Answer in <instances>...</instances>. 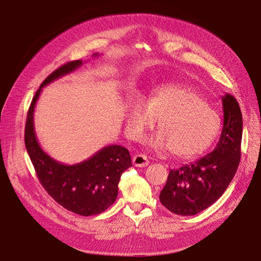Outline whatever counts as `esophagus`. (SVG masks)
<instances>
[{"instance_id":"1","label":"esophagus","mask_w":261,"mask_h":261,"mask_svg":"<svg viewBox=\"0 0 261 261\" xmlns=\"http://www.w3.org/2000/svg\"><path fill=\"white\" fill-rule=\"evenodd\" d=\"M132 163H134L136 167H146V166H148L149 164V160L145 154L138 153V154H135L134 158H132Z\"/></svg>"}]
</instances>
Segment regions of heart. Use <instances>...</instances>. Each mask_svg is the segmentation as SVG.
Listing matches in <instances>:
<instances>
[{"instance_id": "1", "label": "heart", "mask_w": 261, "mask_h": 261, "mask_svg": "<svg viewBox=\"0 0 261 261\" xmlns=\"http://www.w3.org/2000/svg\"><path fill=\"white\" fill-rule=\"evenodd\" d=\"M158 121L159 134L151 140L158 150H171L180 159H193L212 146L221 118L201 94L182 84L156 88L146 104L132 101L126 113L127 134L141 140Z\"/></svg>"}]
</instances>
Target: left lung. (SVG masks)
<instances>
[{"label":"left lung","mask_w":261,"mask_h":261,"mask_svg":"<svg viewBox=\"0 0 261 261\" xmlns=\"http://www.w3.org/2000/svg\"><path fill=\"white\" fill-rule=\"evenodd\" d=\"M223 127L214 150L179 169L169 171L159 199L178 215H195L222 196L237 173L241 157L242 114L237 99L222 97Z\"/></svg>","instance_id":"obj_1"}]
</instances>
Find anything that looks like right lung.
<instances>
[{
	"instance_id": "add662e5",
	"label": "right lung",
	"mask_w": 261,
	"mask_h": 261,
	"mask_svg": "<svg viewBox=\"0 0 261 261\" xmlns=\"http://www.w3.org/2000/svg\"><path fill=\"white\" fill-rule=\"evenodd\" d=\"M98 56L94 54V57ZM83 65L74 60L63 65L42 82L28 111L24 143L38 179L47 193L66 210L83 216L104 212L112 205L119 191L120 177L132 166L129 150L119 145L102 148L91 158L75 165H64L42 150L37 140L33 113L43 86L76 70Z\"/></svg>"
}]
</instances>
